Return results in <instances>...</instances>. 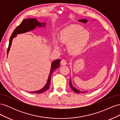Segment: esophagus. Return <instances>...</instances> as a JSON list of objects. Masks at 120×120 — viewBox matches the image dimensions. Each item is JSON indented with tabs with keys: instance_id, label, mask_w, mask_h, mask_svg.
I'll use <instances>...</instances> for the list:
<instances>
[{
	"instance_id": "34e87169",
	"label": "esophagus",
	"mask_w": 120,
	"mask_h": 120,
	"mask_svg": "<svg viewBox=\"0 0 120 120\" xmlns=\"http://www.w3.org/2000/svg\"><path fill=\"white\" fill-rule=\"evenodd\" d=\"M60 64L62 65V66H65V65H66L67 64V62L66 60L63 59L61 60Z\"/></svg>"
}]
</instances>
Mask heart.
Returning <instances> with one entry per match:
<instances>
[{"label":"heart","instance_id":"obj_1","mask_svg":"<svg viewBox=\"0 0 120 120\" xmlns=\"http://www.w3.org/2000/svg\"><path fill=\"white\" fill-rule=\"evenodd\" d=\"M89 38V32L83 27L78 24H71L60 30L58 39H54V46L56 49H60L59 42L61 44L68 45V52L77 55L85 49Z\"/></svg>","mask_w":120,"mask_h":120}]
</instances>
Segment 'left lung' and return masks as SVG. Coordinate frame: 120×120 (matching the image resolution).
<instances>
[{"label": "left lung", "instance_id": "8db88e82", "mask_svg": "<svg viewBox=\"0 0 120 120\" xmlns=\"http://www.w3.org/2000/svg\"><path fill=\"white\" fill-rule=\"evenodd\" d=\"M79 22H82L83 23H86L87 22V20L86 19H80L79 20ZM70 87L71 88V89L74 90V91L75 93H77L78 94H79V93H86V92H82V91H81V90H79L77 89H75L74 86H73L72 85V83H71V79H70Z\"/></svg>", "mask_w": 120, "mask_h": 120}]
</instances>
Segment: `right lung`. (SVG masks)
Masks as SVG:
<instances>
[{
    "label": "right lung",
    "instance_id": "1",
    "mask_svg": "<svg viewBox=\"0 0 120 120\" xmlns=\"http://www.w3.org/2000/svg\"><path fill=\"white\" fill-rule=\"evenodd\" d=\"M45 22H43V23L39 22L37 20V19H24L20 24V25H19V26H18L15 30H14L12 32V35H11V37L10 38V40H9L8 48V52H7V54H8V52L9 51L13 38H15L17 34H23V33H24V32H26L28 31H30L31 30H33L34 28H35V27L37 26L42 27L43 25H44V26H45ZM60 60L58 59L53 61L52 63L51 70H50V71L49 73V76L48 81H47L45 86L43 87L42 89H41V90H38V91L30 92V93L41 94L45 92L46 90L49 89V85L50 83V81H51L50 79H51L52 74V72L56 70V69H57L60 67Z\"/></svg>",
    "mask_w": 120,
    "mask_h": 120
}]
</instances>
